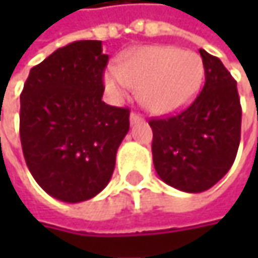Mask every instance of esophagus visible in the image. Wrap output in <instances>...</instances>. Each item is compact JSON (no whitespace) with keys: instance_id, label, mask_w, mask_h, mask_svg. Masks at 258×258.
I'll return each mask as SVG.
<instances>
[{"instance_id":"obj_1","label":"esophagus","mask_w":258,"mask_h":258,"mask_svg":"<svg viewBox=\"0 0 258 258\" xmlns=\"http://www.w3.org/2000/svg\"><path fill=\"white\" fill-rule=\"evenodd\" d=\"M139 122H143V118L139 116L137 113H131V115H130V124L134 125V124H139Z\"/></svg>"}]
</instances>
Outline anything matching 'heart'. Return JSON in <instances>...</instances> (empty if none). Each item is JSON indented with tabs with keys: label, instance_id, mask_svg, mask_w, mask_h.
Listing matches in <instances>:
<instances>
[{
	"label": "heart",
	"instance_id": "obj_1",
	"mask_svg": "<svg viewBox=\"0 0 258 258\" xmlns=\"http://www.w3.org/2000/svg\"><path fill=\"white\" fill-rule=\"evenodd\" d=\"M205 66L199 53L173 46H145L125 53L116 67L104 73L107 91L122 97L140 89L143 106L157 115L186 107L199 94Z\"/></svg>",
	"mask_w": 258,
	"mask_h": 258
}]
</instances>
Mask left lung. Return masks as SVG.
<instances>
[{"label":"left lung","mask_w":258,"mask_h":258,"mask_svg":"<svg viewBox=\"0 0 258 258\" xmlns=\"http://www.w3.org/2000/svg\"><path fill=\"white\" fill-rule=\"evenodd\" d=\"M205 86L179 115L149 122L154 167L183 192L214 186L232 167L240 142L242 109L236 82L223 62L200 49Z\"/></svg>","instance_id":"8db88e82"}]
</instances>
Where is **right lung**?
<instances>
[{"label":"right lung","mask_w":258,"mask_h":258,"mask_svg":"<svg viewBox=\"0 0 258 258\" xmlns=\"http://www.w3.org/2000/svg\"><path fill=\"white\" fill-rule=\"evenodd\" d=\"M109 55L100 40L59 47L32 67L21 94V143L35 182L79 203L101 192L130 130V110L101 101Z\"/></svg>","instance_id":"right-lung-1"}]
</instances>
